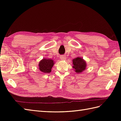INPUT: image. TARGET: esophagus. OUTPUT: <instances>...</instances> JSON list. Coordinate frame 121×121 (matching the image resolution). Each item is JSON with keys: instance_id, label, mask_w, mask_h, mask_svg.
<instances>
[{"instance_id": "34e87169", "label": "esophagus", "mask_w": 121, "mask_h": 121, "mask_svg": "<svg viewBox=\"0 0 121 121\" xmlns=\"http://www.w3.org/2000/svg\"><path fill=\"white\" fill-rule=\"evenodd\" d=\"M60 59H61V60H65V59H66L65 56H63V55H61V56H60Z\"/></svg>"}]
</instances>
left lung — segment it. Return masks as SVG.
Masks as SVG:
<instances>
[{
  "label": "left lung",
  "instance_id": "1",
  "mask_svg": "<svg viewBox=\"0 0 121 121\" xmlns=\"http://www.w3.org/2000/svg\"><path fill=\"white\" fill-rule=\"evenodd\" d=\"M73 68L76 73H79L85 70L86 63L82 58H76L73 60Z\"/></svg>",
  "mask_w": 121,
  "mask_h": 121
}]
</instances>
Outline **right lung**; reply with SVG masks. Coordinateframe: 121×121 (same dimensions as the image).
Returning a JSON list of instances; mask_svg holds the SVG:
<instances>
[{"mask_svg": "<svg viewBox=\"0 0 121 121\" xmlns=\"http://www.w3.org/2000/svg\"><path fill=\"white\" fill-rule=\"evenodd\" d=\"M53 61L51 59H43L39 63V70L43 73H50L53 65Z\"/></svg>", "mask_w": 121, "mask_h": 121, "instance_id": "1", "label": "right lung"}]
</instances>
